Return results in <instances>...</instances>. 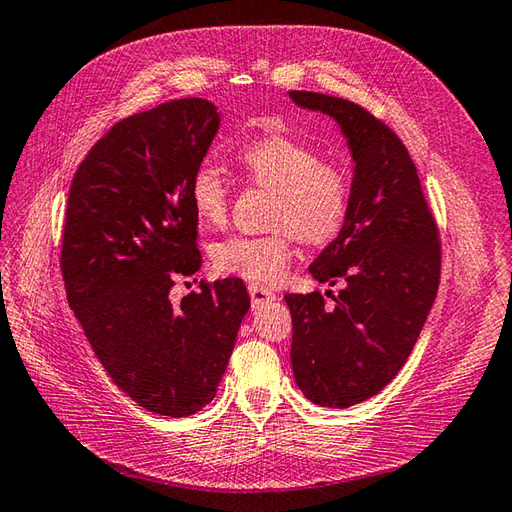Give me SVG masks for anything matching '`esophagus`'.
<instances>
[{"mask_svg": "<svg viewBox=\"0 0 512 512\" xmlns=\"http://www.w3.org/2000/svg\"><path fill=\"white\" fill-rule=\"evenodd\" d=\"M247 291H249V298H252V304H254V306H263V304H267V302H271V300H276V293L271 291V289H267V287L249 285Z\"/></svg>", "mask_w": 512, "mask_h": 512, "instance_id": "obj_1", "label": "esophagus"}]
</instances>
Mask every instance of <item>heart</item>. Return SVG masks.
Listing matches in <instances>:
<instances>
[{"label":"heart","mask_w":512,"mask_h":512,"mask_svg":"<svg viewBox=\"0 0 512 512\" xmlns=\"http://www.w3.org/2000/svg\"><path fill=\"white\" fill-rule=\"evenodd\" d=\"M241 162L254 184L276 192L271 227L278 230L223 238L210 249L212 265L225 276L276 282L293 258V238L317 247L342 232L350 208V179L339 166L322 162L313 146L280 131L245 144ZM188 199L203 227H221L227 221L230 192L217 166L195 168Z\"/></svg>","instance_id":"1"}]
</instances>
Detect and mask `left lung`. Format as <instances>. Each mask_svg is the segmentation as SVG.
I'll return each instance as SVG.
<instances>
[{"instance_id":"left-lung-1","label":"left lung","mask_w":512,"mask_h":512,"mask_svg":"<svg viewBox=\"0 0 512 512\" xmlns=\"http://www.w3.org/2000/svg\"><path fill=\"white\" fill-rule=\"evenodd\" d=\"M289 96L335 118L355 160L346 223L309 267L315 280L346 287L335 306L320 291L285 295L295 383L315 405L344 410L379 394L410 357L438 293V225L388 124L344 98Z\"/></svg>"}]
</instances>
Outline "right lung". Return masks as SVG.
<instances>
[{
    "label": "right lung",
    "mask_w": 512,
    "mask_h": 512,
    "mask_svg": "<svg viewBox=\"0 0 512 512\" xmlns=\"http://www.w3.org/2000/svg\"><path fill=\"white\" fill-rule=\"evenodd\" d=\"M219 122L203 98L116 122L78 166L65 210L61 271L87 342L122 392L173 418L214 399L249 309L238 278L168 298L201 267L188 184Z\"/></svg>",
    "instance_id": "add662e5"
}]
</instances>
